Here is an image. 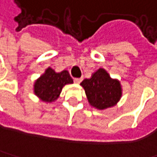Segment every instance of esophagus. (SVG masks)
Wrapping results in <instances>:
<instances>
[{
    "instance_id": "esophagus-1",
    "label": "esophagus",
    "mask_w": 157,
    "mask_h": 157,
    "mask_svg": "<svg viewBox=\"0 0 157 157\" xmlns=\"http://www.w3.org/2000/svg\"><path fill=\"white\" fill-rule=\"evenodd\" d=\"M74 82L76 84H80L82 82V78H74Z\"/></svg>"
}]
</instances>
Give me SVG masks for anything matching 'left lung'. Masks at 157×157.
Instances as JSON below:
<instances>
[{
	"label": "left lung",
	"instance_id": "obj_1",
	"mask_svg": "<svg viewBox=\"0 0 157 157\" xmlns=\"http://www.w3.org/2000/svg\"><path fill=\"white\" fill-rule=\"evenodd\" d=\"M81 86L86 91L89 104L98 109L114 107L122 95L120 81L112 79L102 68L94 72L89 79H85Z\"/></svg>",
	"mask_w": 157,
	"mask_h": 157
}]
</instances>
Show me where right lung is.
<instances>
[{"mask_svg": "<svg viewBox=\"0 0 157 157\" xmlns=\"http://www.w3.org/2000/svg\"><path fill=\"white\" fill-rule=\"evenodd\" d=\"M72 83V78L68 71L64 70L60 72H56L48 67L35 82L34 93L42 101L50 103L59 97L62 87L65 85Z\"/></svg>", "mask_w": 157, "mask_h": 157, "instance_id": "add662e5", "label": "right lung"}]
</instances>
